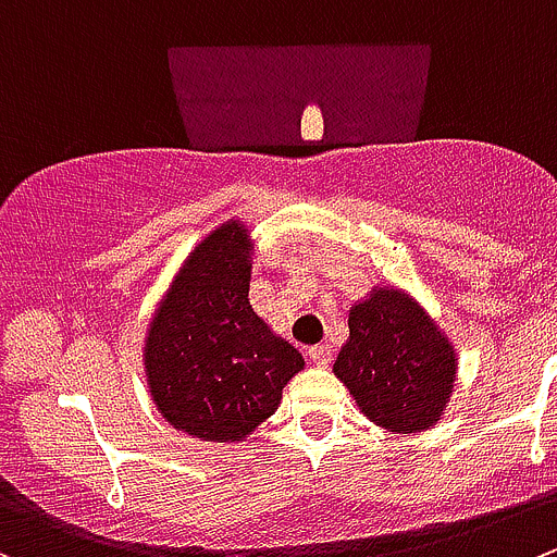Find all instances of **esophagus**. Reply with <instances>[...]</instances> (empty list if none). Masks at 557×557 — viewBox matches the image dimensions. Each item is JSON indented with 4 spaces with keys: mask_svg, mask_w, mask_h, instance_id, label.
<instances>
[{
    "mask_svg": "<svg viewBox=\"0 0 557 557\" xmlns=\"http://www.w3.org/2000/svg\"><path fill=\"white\" fill-rule=\"evenodd\" d=\"M333 358V349L327 347V344H314V347H309V361L317 363V367H327Z\"/></svg>",
    "mask_w": 557,
    "mask_h": 557,
    "instance_id": "esophagus-1",
    "label": "esophagus"
}]
</instances>
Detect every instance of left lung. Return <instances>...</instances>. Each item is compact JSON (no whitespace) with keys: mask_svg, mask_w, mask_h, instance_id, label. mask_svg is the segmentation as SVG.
<instances>
[{"mask_svg":"<svg viewBox=\"0 0 557 557\" xmlns=\"http://www.w3.org/2000/svg\"><path fill=\"white\" fill-rule=\"evenodd\" d=\"M333 372L377 426L407 434L437 421L457 358L416 300L399 289H374L349 311V342Z\"/></svg>","mask_w":557,"mask_h":557,"instance_id":"1","label":"left lung"}]
</instances>
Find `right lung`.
I'll use <instances>...</instances> for the list:
<instances>
[{"instance_id":"add662e5","label":"right lung","mask_w":557,"mask_h":557,"mask_svg":"<svg viewBox=\"0 0 557 557\" xmlns=\"http://www.w3.org/2000/svg\"><path fill=\"white\" fill-rule=\"evenodd\" d=\"M248 282V232L230 221L185 259L147 336L158 410L174 429L210 443L251 434L304 369V355L253 314Z\"/></svg>"}]
</instances>
